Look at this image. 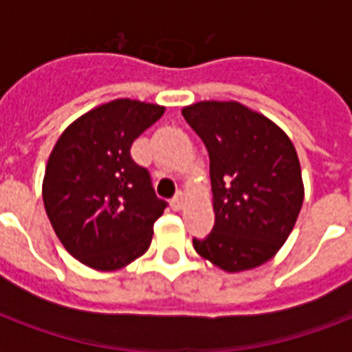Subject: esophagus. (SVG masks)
I'll list each match as a JSON object with an SVG mask.
<instances>
[{"instance_id":"34e87169","label":"esophagus","mask_w":352,"mask_h":352,"mask_svg":"<svg viewBox=\"0 0 352 352\" xmlns=\"http://www.w3.org/2000/svg\"><path fill=\"white\" fill-rule=\"evenodd\" d=\"M170 206H171V210H173V212H179V210H182V206H184V193H182V192L177 193L175 197L171 199Z\"/></svg>"}]
</instances>
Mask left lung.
Wrapping results in <instances>:
<instances>
[{
  "instance_id": "8db88e82",
  "label": "left lung",
  "mask_w": 352,
  "mask_h": 352,
  "mask_svg": "<svg viewBox=\"0 0 352 352\" xmlns=\"http://www.w3.org/2000/svg\"><path fill=\"white\" fill-rule=\"evenodd\" d=\"M182 117L208 149L214 193V230L193 239V248L225 272L267 263L303 204L294 144L270 118L234 100L197 102L182 107Z\"/></svg>"
}]
</instances>
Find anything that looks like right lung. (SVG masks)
Instances as JSON below:
<instances>
[{
	"instance_id": "right-lung-1",
	"label": "right lung",
	"mask_w": 352,
	"mask_h": 352,
	"mask_svg": "<svg viewBox=\"0 0 352 352\" xmlns=\"http://www.w3.org/2000/svg\"><path fill=\"white\" fill-rule=\"evenodd\" d=\"M162 115L157 104L117 98L76 118L54 144L43 204L58 239L85 267L117 270L149 248L166 203L129 149Z\"/></svg>"
}]
</instances>
